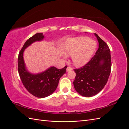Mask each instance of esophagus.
Returning <instances> with one entry per match:
<instances>
[{"label": "esophagus", "instance_id": "esophagus-1", "mask_svg": "<svg viewBox=\"0 0 129 129\" xmlns=\"http://www.w3.org/2000/svg\"><path fill=\"white\" fill-rule=\"evenodd\" d=\"M73 69V68H72V67H68L67 68V72H69V71H72V70Z\"/></svg>", "mask_w": 129, "mask_h": 129}]
</instances>
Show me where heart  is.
<instances>
[{"label":"heart","mask_w":129,"mask_h":129,"mask_svg":"<svg viewBox=\"0 0 129 129\" xmlns=\"http://www.w3.org/2000/svg\"><path fill=\"white\" fill-rule=\"evenodd\" d=\"M96 47V41L88 37L70 38L64 42V53L61 51L60 54L64 59L67 58V55H72L73 64L76 67H82L91 59Z\"/></svg>","instance_id":"1"}]
</instances>
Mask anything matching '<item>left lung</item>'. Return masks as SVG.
<instances>
[{
    "label": "left lung",
    "instance_id": "left-lung-1",
    "mask_svg": "<svg viewBox=\"0 0 129 129\" xmlns=\"http://www.w3.org/2000/svg\"><path fill=\"white\" fill-rule=\"evenodd\" d=\"M94 35L99 42L95 55L83 67L74 70L76 73L74 88L80 95L87 97L96 95L103 89L111 68L110 49L98 35Z\"/></svg>",
    "mask_w": 129,
    "mask_h": 129
}]
</instances>
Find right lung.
I'll use <instances>...</instances> for the list:
<instances>
[{"label":"right lung","instance_id":"obj_1","mask_svg":"<svg viewBox=\"0 0 129 129\" xmlns=\"http://www.w3.org/2000/svg\"><path fill=\"white\" fill-rule=\"evenodd\" d=\"M45 37L42 33H36L27 40L23 46L18 56V72L22 82L28 91L38 98H44L51 94L56 90L60 79L66 73V66L62 69L52 66L45 71L33 74L27 69L24 59L26 48L33 43L41 41Z\"/></svg>","mask_w":129,"mask_h":129}]
</instances>
